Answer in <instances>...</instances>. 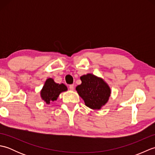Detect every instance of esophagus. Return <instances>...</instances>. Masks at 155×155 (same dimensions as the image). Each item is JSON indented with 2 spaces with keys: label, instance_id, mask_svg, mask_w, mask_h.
<instances>
[{
  "label": "esophagus",
  "instance_id": "esophagus-1",
  "mask_svg": "<svg viewBox=\"0 0 155 155\" xmlns=\"http://www.w3.org/2000/svg\"><path fill=\"white\" fill-rule=\"evenodd\" d=\"M74 86L73 84L69 85V89H70L71 91H74Z\"/></svg>",
  "mask_w": 155,
  "mask_h": 155
}]
</instances>
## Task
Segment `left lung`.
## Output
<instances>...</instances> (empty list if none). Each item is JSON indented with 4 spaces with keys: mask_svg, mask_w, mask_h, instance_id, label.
I'll list each match as a JSON object with an SVG mask.
<instances>
[{
    "mask_svg": "<svg viewBox=\"0 0 155 155\" xmlns=\"http://www.w3.org/2000/svg\"><path fill=\"white\" fill-rule=\"evenodd\" d=\"M81 80L82 83L76 87V90L85 105L93 110L101 109L109 99L110 87L104 79L93 74L81 76Z\"/></svg>",
    "mask_w": 155,
    "mask_h": 155,
    "instance_id": "left-lung-1",
    "label": "left lung"
}]
</instances>
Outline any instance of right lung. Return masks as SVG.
<instances>
[{
  "instance_id": "obj_1",
  "label": "right lung",
  "mask_w": 155,
  "mask_h": 155,
  "mask_svg": "<svg viewBox=\"0 0 155 155\" xmlns=\"http://www.w3.org/2000/svg\"><path fill=\"white\" fill-rule=\"evenodd\" d=\"M67 90V86L63 83H57L53 78H48L45 81L44 86L41 91V97L42 101L49 104L51 101H57L61 93Z\"/></svg>"
}]
</instances>
